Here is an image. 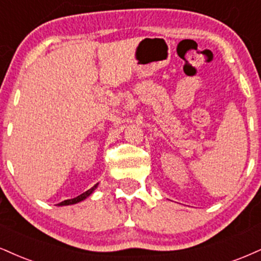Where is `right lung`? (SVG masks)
I'll return each instance as SVG.
<instances>
[{
  "label": "right lung",
  "instance_id": "add662e5",
  "mask_svg": "<svg viewBox=\"0 0 261 261\" xmlns=\"http://www.w3.org/2000/svg\"><path fill=\"white\" fill-rule=\"evenodd\" d=\"M97 187H98V184H96L95 186H93L92 188H90V190H87L86 192H84L83 194H80V196L75 197V198H73V199H67V200H64V202L59 203L58 205H61V206H64V205H71V204H76V203H79V202H83V200H85V199L87 198V197H90L91 194H92L93 192H95V190H96Z\"/></svg>",
  "mask_w": 261,
  "mask_h": 261
}]
</instances>
